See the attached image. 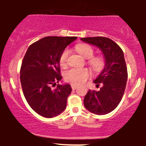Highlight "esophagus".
Wrapping results in <instances>:
<instances>
[{"instance_id":"1","label":"esophagus","mask_w":146,"mask_h":146,"mask_svg":"<svg viewBox=\"0 0 146 146\" xmlns=\"http://www.w3.org/2000/svg\"><path fill=\"white\" fill-rule=\"evenodd\" d=\"M71 88L73 90H76V88H78V86H76V85H71Z\"/></svg>"}]
</instances>
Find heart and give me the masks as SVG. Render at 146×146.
<instances>
[{
    "mask_svg": "<svg viewBox=\"0 0 146 146\" xmlns=\"http://www.w3.org/2000/svg\"><path fill=\"white\" fill-rule=\"evenodd\" d=\"M75 49L85 58L88 59V64L95 71L100 72L104 68L105 65L104 58L101 56H93L95 54L94 48L88 44H78L75 46ZM70 51L65 48L59 57V64L62 68L67 66ZM91 76L89 69L71 68L66 72L64 78L66 81L74 85H79L84 83Z\"/></svg>",
    "mask_w": 146,
    "mask_h": 146,
    "instance_id": "b5f03b06",
    "label": "heart"
}]
</instances>
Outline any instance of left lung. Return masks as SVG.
Wrapping results in <instances>:
<instances>
[{"instance_id":"left-lung-1","label":"left lung","mask_w":146,"mask_h":146,"mask_svg":"<svg viewBox=\"0 0 146 146\" xmlns=\"http://www.w3.org/2000/svg\"><path fill=\"white\" fill-rule=\"evenodd\" d=\"M81 40L100 48L105 59L104 69L94 80L97 87L102 85L101 88L98 91L89 90L84 98V105L95 114H108L119 105L126 88L128 73L123 52L110 38L95 36Z\"/></svg>"}]
</instances>
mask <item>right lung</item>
Returning a JSON list of instances; mask_svg holds the SVG:
<instances>
[{
	"label": "right lung",
	"mask_w": 146,
	"mask_h": 146,
	"mask_svg": "<svg viewBox=\"0 0 146 146\" xmlns=\"http://www.w3.org/2000/svg\"><path fill=\"white\" fill-rule=\"evenodd\" d=\"M76 36H46L28 48L20 68V82L23 94L31 108L46 118L56 117L66 109L71 92L68 84L59 85V57Z\"/></svg>",
	"instance_id": "obj_1"
}]
</instances>
